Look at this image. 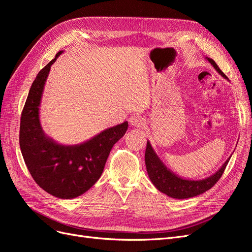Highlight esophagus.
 Returning <instances> with one entry per match:
<instances>
[{
	"instance_id": "esophagus-1",
	"label": "esophagus",
	"mask_w": 252,
	"mask_h": 252,
	"mask_svg": "<svg viewBox=\"0 0 252 252\" xmlns=\"http://www.w3.org/2000/svg\"><path fill=\"white\" fill-rule=\"evenodd\" d=\"M129 123H130L131 126L133 127H143L145 125V120L142 117L138 116H133L130 119H129Z\"/></svg>"
}]
</instances>
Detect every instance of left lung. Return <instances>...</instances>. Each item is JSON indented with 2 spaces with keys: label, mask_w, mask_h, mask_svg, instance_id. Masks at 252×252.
<instances>
[{
  "label": "left lung",
  "mask_w": 252,
  "mask_h": 252,
  "mask_svg": "<svg viewBox=\"0 0 252 252\" xmlns=\"http://www.w3.org/2000/svg\"><path fill=\"white\" fill-rule=\"evenodd\" d=\"M206 59L224 79L228 80L215 61L210 58ZM230 158L231 157L228 158L222 167L210 177L203 180H187L179 177L178 174H175L169 168H167L162 162V159L156 154L149 141H147L146 151H145V164H146L148 177L152 184L159 191L173 197V199H189V197L200 195L207 191L222 177Z\"/></svg>",
  "instance_id": "8db88e82"
}]
</instances>
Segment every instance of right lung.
<instances>
[{
  "instance_id": "1",
  "label": "right lung",
  "mask_w": 252,
  "mask_h": 252,
  "mask_svg": "<svg viewBox=\"0 0 252 252\" xmlns=\"http://www.w3.org/2000/svg\"><path fill=\"white\" fill-rule=\"evenodd\" d=\"M37 73L30 87L21 116L20 147L33 180L45 191L59 199H73L93 187L100 179L110 150L128 128V122L107 128L90 140L77 145H63L44 132L40 106L51 65Z\"/></svg>"
}]
</instances>
